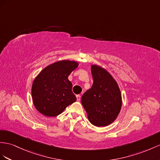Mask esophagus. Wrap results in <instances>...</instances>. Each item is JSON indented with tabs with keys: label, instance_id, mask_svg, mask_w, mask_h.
<instances>
[{
	"label": "esophagus",
	"instance_id": "34e87169",
	"mask_svg": "<svg viewBox=\"0 0 160 160\" xmlns=\"http://www.w3.org/2000/svg\"><path fill=\"white\" fill-rule=\"evenodd\" d=\"M76 99H77L78 101H80V95H76Z\"/></svg>",
	"mask_w": 160,
	"mask_h": 160
}]
</instances>
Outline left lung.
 Masks as SVG:
<instances>
[{
  "label": "left lung",
  "instance_id": "obj_1",
  "mask_svg": "<svg viewBox=\"0 0 160 160\" xmlns=\"http://www.w3.org/2000/svg\"><path fill=\"white\" fill-rule=\"evenodd\" d=\"M91 73L93 84L82 97V104L92 124L99 127L108 126L120 112L122 104L120 90L105 69L92 65Z\"/></svg>",
  "mask_w": 160,
  "mask_h": 160
}]
</instances>
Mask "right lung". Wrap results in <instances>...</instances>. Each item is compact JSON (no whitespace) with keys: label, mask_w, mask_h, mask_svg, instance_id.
I'll use <instances>...</instances> for the list:
<instances>
[{"label":"right lung","mask_w":160,"mask_h":160,"mask_svg":"<svg viewBox=\"0 0 160 160\" xmlns=\"http://www.w3.org/2000/svg\"><path fill=\"white\" fill-rule=\"evenodd\" d=\"M78 66V63L74 61H59L44 68L36 77L32 86V97L40 113L57 116L76 101L68 76Z\"/></svg>","instance_id":"obj_1"}]
</instances>
